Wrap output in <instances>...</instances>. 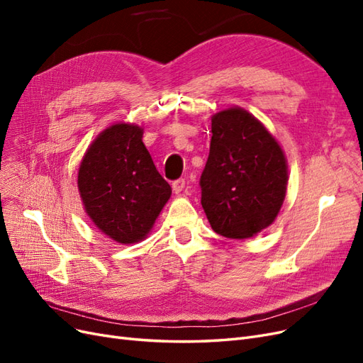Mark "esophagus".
I'll return each instance as SVG.
<instances>
[{
    "label": "esophagus",
    "mask_w": 363,
    "mask_h": 363,
    "mask_svg": "<svg viewBox=\"0 0 363 363\" xmlns=\"http://www.w3.org/2000/svg\"><path fill=\"white\" fill-rule=\"evenodd\" d=\"M184 184H186L184 179H179V180H174V182H172V189H174V192H175V194H179V192H182V191H183V188H184Z\"/></svg>",
    "instance_id": "34e87169"
}]
</instances>
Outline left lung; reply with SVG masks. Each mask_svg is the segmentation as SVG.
<instances>
[{"label": "left lung", "mask_w": 363, "mask_h": 363, "mask_svg": "<svg viewBox=\"0 0 363 363\" xmlns=\"http://www.w3.org/2000/svg\"><path fill=\"white\" fill-rule=\"evenodd\" d=\"M211 150L201 172V206L212 228L230 239L251 238L276 219L288 167L277 140L244 108L212 118Z\"/></svg>", "instance_id": "8db88e82"}]
</instances>
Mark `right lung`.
<instances>
[{
    "instance_id": "obj_1",
    "label": "right lung",
    "mask_w": 363,
    "mask_h": 363,
    "mask_svg": "<svg viewBox=\"0 0 363 363\" xmlns=\"http://www.w3.org/2000/svg\"><path fill=\"white\" fill-rule=\"evenodd\" d=\"M79 191L95 225L119 244L144 239L171 196V186L142 142V128L115 124L82 160Z\"/></svg>"
}]
</instances>
